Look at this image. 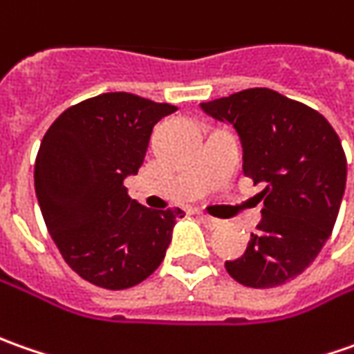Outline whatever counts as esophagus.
Returning <instances> with one entry per match:
<instances>
[{"mask_svg":"<svg viewBox=\"0 0 354 354\" xmlns=\"http://www.w3.org/2000/svg\"><path fill=\"white\" fill-rule=\"evenodd\" d=\"M200 221L207 227V229H217V227H221V221L215 219V217H209V215H200Z\"/></svg>","mask_w":354,"mask_h":354,"instance_id":"esophagus-1","label":"esophagus"}]
</instances>
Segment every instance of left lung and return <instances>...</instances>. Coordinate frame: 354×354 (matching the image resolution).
Returning <instances> with one entry per match:
<instances>
[{"instance_id": "8db88e82", "label": "left lung", "mask_w": 354, "mask_h": 354, "mask_svg": "<svg viewBox=\"0 0 354 354\" xmlns=\"http://www.w3.org/2000/svg\"><path fill=\"white\" fill-rule=\"evenodd\" d=\"M200 107L237 129L243 172L264 186L259 233L241 259L225 262L227 272L247 288L282 286L310 266L335 225L347 184L339 135L319 111L268 88Z\"/></svg>"}]
</instances>
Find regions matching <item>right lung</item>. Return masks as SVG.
Returning a JSON list of instances; mask_svg holds the SVG:
<instances>
[{"instance_id": "add662e5", "label": "right lung", "mask_w": 354, "mask_h": 354, "mask_svg": "<svg viewBox=\"0 0 354 354\" xmlns=\"http://www.w3.org/2000/svg\"><path fill=\"white\" fill-rule=\"evenodd\" d=\"M178 107L111 92L70 105L41 140L35 192L68 266L93 286L125 290L165 259L182 209H149L123 180L145 160L153 127Z\"/></svg>"}]
</instances>
